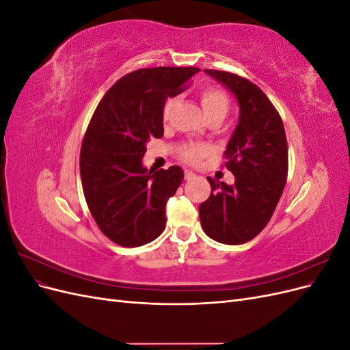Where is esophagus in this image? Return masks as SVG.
<instances>
[{
    "label": "esophagus",
    "instance_id": "esophagus-1",
    "mask_svg": "<svg viewBox=\"0 0 350 350\" xmlns=\"http://www.w3.org/2000/svg\"><path fill=\"white\" fill-rule=\"evenodd\" d=\"M194 178H197V175L194 172L185 171V179H187V181H191V179H194Z\"/></svg>",
    "mask_w": 350,
    "mask_h": 350
}]
</instances>
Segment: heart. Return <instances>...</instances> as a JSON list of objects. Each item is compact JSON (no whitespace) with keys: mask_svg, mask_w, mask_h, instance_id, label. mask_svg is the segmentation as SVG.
<instances>
[{"mask_svg":"<svg viewBox=\"0 0 350 350\" xmlns=\"http://www.w3.org/2000/svg\"><path fill=\"white\" fill-rule=\"evenodd\" d=\"M200 102L203 111L208 118L213 116H219V118H225L226 113L229 112V98L228 94L217 88H206L200 92ZM176 103V98H169L163 108H162V118L163 121H167L171 112ZM211 154V147L208 144L203 143H191L184 146L179 150V159L187 165H198L204 157Z\"/></svg>","mask_w":350,"mask_h":350,"instance_id":"obj_1","label":"heart"}]
</instances>
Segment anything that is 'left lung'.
<instances>
[{
	"label": "left lung",
	"instance_id": "8db88e82",
	"mask_svg": "<svg viewBox=\"0 0 350 350\" xmlns=\"http://www.w3.org/2000/svg\"><path fill=\"white\" fill-rule=\"evenodd\" d=\"M204 72L235 94L239 121L224 153L235 184L207 178L211 193L200 204V221L211 239L239 245L266 228L279 203L288 176V142L279 112L258 86L228 71Z\"/></svg>",
	"mask_w": 350,
	"mask_h": 350
}]
</instances>
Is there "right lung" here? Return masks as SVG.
Wrapping results in <instances>:
<instances>
[{"label":"right lung","instance_id":"add662e5","mask_svg":"<svg viewBox=\"0 0 350 350\" xmlns=\"http://www.w3.org/2000/svg\"><path fill=\"white\" fill-rule=\"evenodd\" d=\"M200 68L154 67L125 74L105 93L84 134L81 185L99 229L121 247L154 241L166 225V201L184 179L179 166L147 171L146 143L162 139V108Z\"/></svg>","mask_w":350,"mask_h":350}]
</instances>
